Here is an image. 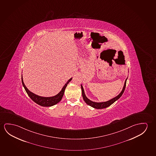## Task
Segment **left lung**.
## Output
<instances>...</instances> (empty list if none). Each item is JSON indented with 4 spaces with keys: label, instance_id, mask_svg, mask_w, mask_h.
<instances>
[{
    "label": "left lung",
    "instance_id": "obj_1",
    "mask_svg": "<svg viewBox=\"0 0 156 156\" xmlns=\"http://www.w3.org/2000/svg\"><path fill=\"white\" fill-rule=\"evenodd\" d=\"M127 78L125 80V81L124 85V87L122 88V91H121L120 94H119L117 96H116L115 98L111 99L109 101H105V102H101V103H97V102H94L92 101H90V99L87 98V96H85V94L84 92V89L82 85H81V89H82V96H83V98L84 99V101L86 103L90 106L92 108H97V109H101V108H106L110 106L111 105H112L113 103H115V101H117L118 99H119L120 98V97L122 96V94L124 92L125 89V87H126V80H127Z\"/></svg>",
    "mask_w": 156,
    "mask_h": 156
}]
</instances>
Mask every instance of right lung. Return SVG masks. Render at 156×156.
<instances>
[{
	"label": "right lung",
	"mask_w": 156,
	"mask_h": 156,
	"mask_svg": "<svg viewBox=\"0 0 156 156\" xmlns=\"http://www.w3.org/2000/svg\"><path fill=\"white\" fill-rule=\"evenodd\" d=\"M72 78H71L69 79V80L66 82V83L64 85V86L62 87V90L57 95L53 96V97H41V96L36 95V94H34L31 91H29L24 84L22 75V84H23V85L25 91L27 92V94H28V96L30 97V98L31 99L32 101H34V102H35L36 103L38 104L39 105L44 106V107H49V106L55 105V104L58 103L62 100L64 94V92H65V89L67 87V84L69 83V82L72 80Z\"/></svg>",
	"instance_id": "add662e5"
}]
</instances>
